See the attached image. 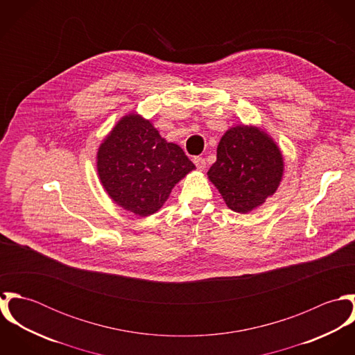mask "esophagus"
Returning a JSON list of instances; mask_svg holds the SVG:
<instances>
[{
	"mask_svg": "<svg viewBox=\"0 0 355 355\" xmlns=\"http://www.w3.org/2000/svg\"><path fill=\"white\" fill-rule=\"evenodd\" d=\"M193 161H194L198 171H203L206 168V161L203 159L202 157H194Z\"/></svg>",
	"mask_w": 355,
	"mask_h": 355,
	"instance_id": "1",
	"label": "esophagus"
}]
</instances>
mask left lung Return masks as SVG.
Wrapping results in <instances>:
<instances>
[{
    "mask_svg": "<svg viewBox=\"0 0 355 355\" xmlns=\"http://www.w3.org/2000/svg\"><path fill=\"white\" fill-rule=\"evenodd\" d=\"M283 171V155L273 139L258 127L242 124L220 139L207 178L231 210L249 213L276 193Z\"/></svg>",
    "mask_w": 355,
    "mask_h": 355,
    "instance_id": "1",
    "label": "left lung"
}]
</instances>
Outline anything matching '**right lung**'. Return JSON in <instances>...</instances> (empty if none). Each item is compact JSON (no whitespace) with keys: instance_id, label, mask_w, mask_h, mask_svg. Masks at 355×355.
<instances>
[{"instance_id":"obj_1","label":"right lung","mask_w":355,"mask_h":355,"mask_svg":"<svg viewBox=\"0 0 355 355\" xmlns=\"http://www.w3.org/2000/svg\"><path fill=\"white\" fill-rule=\"evenodd\" d=\"M196 165L166 142L138 113L121 117L97 153V171L107 196L123 209L146 217L168 200Z\"/></svg>"}]
</instances>
